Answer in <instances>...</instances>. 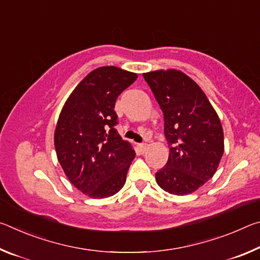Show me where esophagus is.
I'll list each match as a JSON object with an SVG mask.
<instances>
[{
	"instance_id": "1",
	"label": "esophagus",
	"mask_w": 260,
	"mask_h": 260,
	"mask_svg": "<svg viewBox=\"0 0 260 260\" xmlns=\"http://www.w3.org/2000/svg\"><path fill=\"white\" fill-rule=\"evenodd\" d=\"M147 147H148V144H147V143H141V144H139V148H140L141 150H142V151L146 150Z\"/></svg>"
}]
</instances>
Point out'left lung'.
<instances>
[{
	"label": "left lung",
	"instance_id": "obj_1",
	"mask_svg": "<svg viewBox=\"0 0 260 260\" xmlns=\"http://www.w3.org/2000/svg\"><path fill=\"white\" fill-rule=\"evenodd\" d=\"M164 113L170 147L166 165L156 173L161 189L188 195L209 181L223 153V132L217 112L200 86L178 70L143 73Z\"/></svg>",
	"mask_w": 260,
	"mask_h": 260
}]
</instances>
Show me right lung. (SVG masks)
I'll use <instances>...</instances> for the list:
<instances>
[{
  "label": "right lung",
  "mask_w": 260,
  "mask_h": 260,
  "mask_svg": "<svg viewBox=\"0 0 260 260\" xmlns=\"http://www.w3.org/2000/svg\"><path fill=\"white\" fill-rule=\"evenodd\" d=\"M138 74L116 67L91 71L61 109L54 142L57 158L74 187L91 199L117 193L135 157L132 144L114 126V104Z\"/></svg>",
  "instance_id": "add662e5"
}]
</instances>
